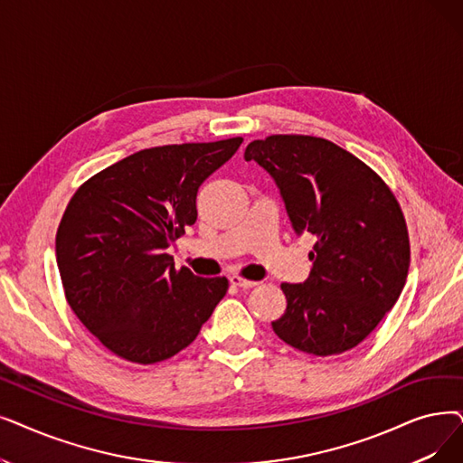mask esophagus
<instances>
[{
  "mask_svg": "<svg viewBox=\"0 0 463 463\" xmlns=\"http://www.w3.org/2000/svg\"><path fill=\"white\" fill-rule=\"evenodd\" d=\"M229 279H231V284H232V286H236V288H242V289H250V288H255V286H257V281H253V279H246V278H242V276H231Z\"/></svg>",
  "mask_w": 463,
  "mask_h": 463,
  "instance_id": "esophagus-1",
  "label": "esophagus"
}]
</instances>
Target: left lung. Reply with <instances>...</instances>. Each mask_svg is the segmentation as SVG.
<instances>
[{
    "label": "left lung",
    "mask_w": 463,
    "mask_h": 463,
    "mask_svg": "<svg viewBox=\"0 0 463 463\" xmlns=\"http://www.w3.org/2000/svg\"><path fill=\"white\" fill-rule=\"evenodd\" d=\"M272 179L297 236L312 234V270L281 284L288 308L272 321L286 345L343 354L380 324L407 281L403 212L386 184L346 149L314 136L276 134L244 153Z\"/></svg>",
    "instance_id": "left-lung-1"
}]
</instances>
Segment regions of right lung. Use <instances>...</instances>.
I'll return each mask as SVG.
<instances>
[{
    "instance_id": "add662e5",
    "label": "right lung",
    "mask_w": 463,
    "mask_h": 463,
    "mask_svg": "<svg viewBox=\"0 0 463 463\" xmlns=\"http://www.w3.org/2000/svg\"><path fill=\"white\" fill-rule=\"evenodd\" d=\"M242 137L137 151L90 177L64 212L56 263L68 305L115 355L156 364L187 348L229 281L175 270L166 251L196 221V193Z\"/></svg>"
}]
</instances>
